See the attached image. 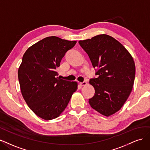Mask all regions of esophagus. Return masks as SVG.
I'll return each mask as SVG.
<instances>
[{"instance_id": "34e87169", "label": "esophagus", "mask_w": 150, "mask_h": 150, "mask_svg": "<svg viewBox=\"0 0 150 150\" xmlns=\"http://www.w3.org/2000/svg\"><path fill=\"white\" fill-rule=\"evenodd\" d=\"M86 84H87V83H86V81L81 82V83H80V85L81 86H85V85H86Z\"/></svg>"}]
</instances>
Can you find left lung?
Segmentation results:
<instances>
[{
  "label": "left lung",
  "mask_w": 150,
  "mask_h": 150,
  "mask_svg": "<svg viewBox=\"0 0 150 150\" xmlns=\"http://www.w3.org/2000/svg\"><path fill=\"white\" fill-rule=\"evenodd\" d=\"M79 43L98 69V78L89 81L95 91L89 104L96 112L109 117L121 109L132 92L134 60L122 43L108 35H98Z\"/></svg>",
  "instance_id": "obj_1"
}]
</instances>
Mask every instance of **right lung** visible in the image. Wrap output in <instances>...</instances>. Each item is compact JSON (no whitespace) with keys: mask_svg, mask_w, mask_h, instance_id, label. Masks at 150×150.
I'll return each mask as SVG.
<instances>
[{"mask_svg":"<svg viewBox=\"0 0 150 150\" xmlns=\"http://www.w3.org/2000/svg\"><path fill=\"white\" fill-rule=\"evenodd\" d=\"M76 42L48 37L30 47L18 70L21 93L28 107L38 117H59L68 105L78 83L57 77V68L65 53Z\"/></svg>","mask_w":150,"mask_h":150,"instance_id":"1","label":"right lung"}]
</instances>
